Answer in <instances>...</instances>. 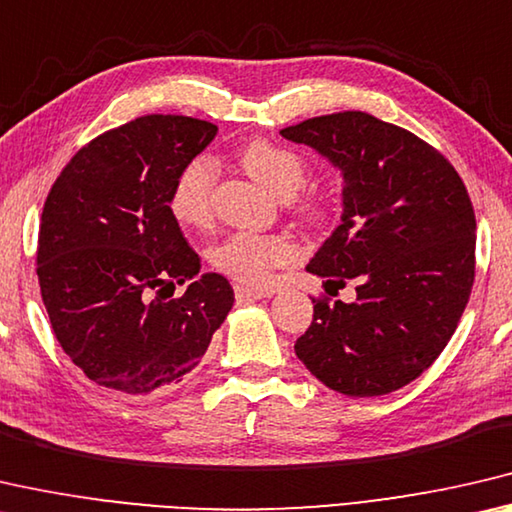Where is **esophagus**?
I'll list each match as a JSON object with an SVG mask.
<instances>
[{"instance_id":"obj_1","label":"esophagus","mask_w":512,"mask_h":512,"mask_svg":"<svg viewBox=\"0 0 512 512\" xmlns=\"http://www.w3.org/2000/svg\"><path fill=\"white\" fill-rule=\"evenodd\" d=\"M233 292H236V299L238 301H254V299H263V297H270L272 295L270 290L240 286V283H236V286H233Z\"/></svg>"}]
</instances>
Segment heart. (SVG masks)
<instances>
[{"label": "heart", "mask_w": 512, "mask_h": 512, "mask_svg": "<svg viewBox=\"0 0 512 512\" xmlns=\"http://www.w3.org/2000/svg\"><path fill=\"white\" fill-rule=\"evenodd\" d=\"M242 165L258 183L279 199L295 197L304 186L306 167L297 154L267 140H254L242 149ZM217 163L211 156H195L181 167L170 190V211L183 226H206L213 215V195L217 186ZM295 211L301 220L320 224L331 211L329 199L306 195L297 199ZM299 249L292 238L281 233L236 231L211 249L215 272L240 286H261L276 267L292 265Z\"/></svg>", "instance_id": "b5f03b06"}]
</instances>
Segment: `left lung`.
<instances>
[{"label":"left lung","mask_w":512,"mask_h":512,"mask_svg":"<svg viewBox=\"0 0 512 512\" xmlns=\"http://www.w3.org/2000/svg\"><path fill=\"white\" fill-rule=\"evenodd\" d=\"M281 136L317 149L345 179L342 224L306 265L329 295L313 297L297 358L349 397L404 388L447 347L474 286L465 183L429 142L363 111L311 117ZM349 280L357 299L333 300Z\"/></svg>","instance_id":"1"}]
</instances>
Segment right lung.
I'll return each mask as SVG.
<instances>
[{"instance_id": "obj_1", "label": "right lung", "mask_w": 512, "mask_h": 512, "mask_svg": "<svg viewBox=\"0 0 512 512\" xmlns=\"http://www.w3.org/2000/svg\"><path fill=\"white\" fill-rule=\"evenodd\" d=\"M215 133L188 115L136 117L83 145L45 199L40 295L58 345L104 388L149 395L177 385L231 311L229 281L197 276L201 258L170 211L174 177Z\"/></svg>"}]
</instances>
